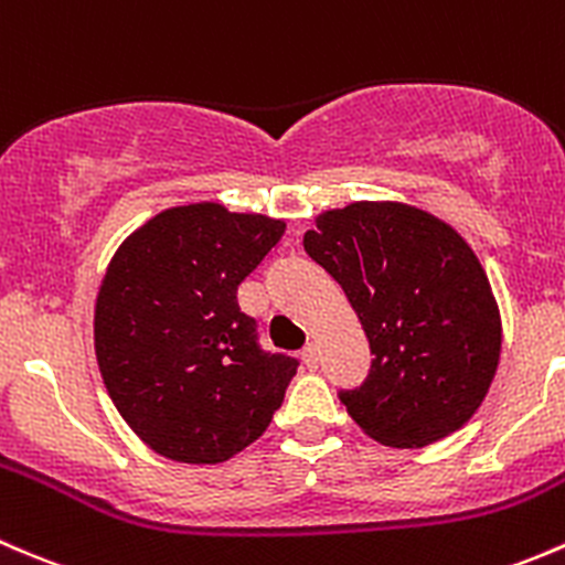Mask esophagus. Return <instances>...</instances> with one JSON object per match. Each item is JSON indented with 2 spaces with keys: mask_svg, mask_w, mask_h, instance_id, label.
Segmentation results:
<instances>
[{
  "mask_svg": "<svg viewBox=\"0 0 565 565\" xmlns=\"http://www.w3.org/2000/svg\"><path fill=\"white\" fill-rule=\"evenodd\" d=\"M301 359H305V364L310 370L318 367V362H321V351H318L316 342H310V345H305V351H301Z\"/></svg>",
  "mask_w": 565,
  "mask_h": 565,
  "instance_id": "obj_1",
  "label": "esophagus"
}]
</instances>
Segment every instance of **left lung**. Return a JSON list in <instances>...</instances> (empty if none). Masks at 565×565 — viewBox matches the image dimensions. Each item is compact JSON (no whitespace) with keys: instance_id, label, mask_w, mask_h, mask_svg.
<instances>
[{"instance_id":"obj_1","label":"left lung","mask_w":565,"mask_h":565,"mask_svg":"<svg viewBox=\"0 0 565 565\" xmlns=\"http://www.w3.org/2000/svg\"><path fill=\"white\" fill-rule=\"evenodd\" d=\"M305 249L342 285L370 340L367 381L340 394L353 422L392 449H422L468 424L503 342L470 244L418 206L356 201L318 214Z\"/></svg>"}]
</instances>
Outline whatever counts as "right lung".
Returning a JSON list of instances; mask_svg holds the SVG:
<instances>
[{"label":"right lung","instance_id":"right-lung-1","mask_svg":"<svg viewBox=\"0 0 565 565\" xmlns=\"http://www.w3.org/2000/svg\"><path fill=\"white\" fill-rule=\"evenodd\" d=\"M282 220L201 201L132 231L95 301L108 397L157 455L217 465L269 427L296 359L260 351L239 282L282 239Z\"/></svg>","mask_w":565,"mask_h":565}]
</instances>
